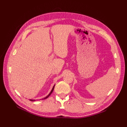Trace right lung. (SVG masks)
<instances>
[{
    "instance_id": "add662e5",
    "label": "right lung",
    "mask_w": 127,
    "mask_h": 127,
    "mask_svg": "<svg viewBox=\"0 0 127 127\" xmlns=\"http://www.w3.org/2000/svg\"><path fill=\"white\" fill-rule=\"evenodd\" d=\"M54 88H55V85H54V86L53 87V88H52V90H51V92L49 93V94H48V95L47 96H46L45 98H43V99H46V98H47L48 96H49L51 94V93H52V92L53 91V90H54ZM30 100L31 101H35V100H33V99H30Z\"/></svg>"
}]
</instances>
